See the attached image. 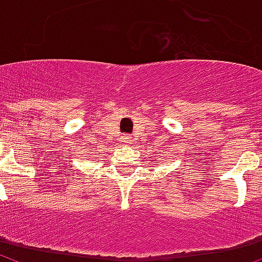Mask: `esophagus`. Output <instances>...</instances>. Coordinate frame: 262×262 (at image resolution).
Wrapping results in <instances>:
<instances>
[{"label": "esophagus", "mask_w": 262, "mask_h": 262, "mask_svg": "<svg viewBox=\"0 0 262 262\" xmlns=\"http://www.w3.org/2000/svg\"><path fill=\"white\" fill-rule=\"evenodd\" d=\"M122 143L123 144H132L133 143V139H132L130 136H122Z\"/></svg>", "instance_id": "1"}]
</instances>
